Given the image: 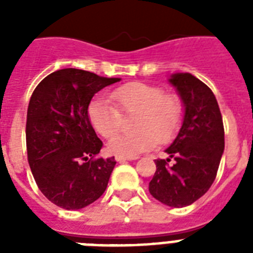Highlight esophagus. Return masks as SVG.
I'll return each instance as SVG.
<instances>
[{
	"instance_id": "1",
	"label": "esophagus",
	"mask_w": 253,
	"mask_h": 253,
	"mask_svg": "<svg viewBox=\"0 0 253 253\" xmlns=\"http://www.w3.org/2000/svg\"><path fill=\"white\" fill-rule=\"evenodd\" d=\"M115 160L118 163H123L126 162V160H134V158H125V156H119V155H117V156H115Z\"/></svg>"
}]
</instances>
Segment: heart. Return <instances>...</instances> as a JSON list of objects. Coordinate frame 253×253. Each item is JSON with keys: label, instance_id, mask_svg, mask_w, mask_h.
<instances>
[{"label": "heart", "instance_id": "heart-1", "mask_svg": "<svg viewBox=\"0 0 253 253\" xmlns=\"http://www.w3.org/2000/svg\"><path fill=\"white\" fill-rule=\"evenodd\" d=\"M114 99L123 113H136L134 132L113 136L109 150L119 156L134 158L154 148L159 143H168L176 135L182 121V103L177 95L164 94L162 87L144 83H130L113 91ZM91 126L105 138L119 130L122 114L107 98L93 99L87 109Z\"/></svg>", "mask_w": 253, "mask_h": 253}]
</instances>
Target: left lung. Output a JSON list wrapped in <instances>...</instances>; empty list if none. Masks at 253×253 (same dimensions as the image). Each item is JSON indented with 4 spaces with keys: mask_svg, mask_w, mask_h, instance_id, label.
Here are the masks:
<instances>
[{
    "mask_svg": "<svg viewBox=\"0 0 253 253\" xmlns=\"http://www.w3.org/2000/svg\"><path fill=\"white\" fill-rule=\"evenodd\" d=\"M169 84L184 105L178 134L155 162L151 196L170 208H185L208 192L215 180L224 151L222 114L211 89L190 73H173ZM172 160L173 163L169 165Z\"/></svg>",
    "mask_w": 253,
    "mask_h": 253,
    "instance_id": "left-lung-1",
    "label": "left lung"
}]
</instances>
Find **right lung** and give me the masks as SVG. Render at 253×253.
Wrapping results in <instances>:
<instances>
[{
  "label": "right lung",
  "mask_w": 253,
  "mask_h": 253,
  "mask_svg": "<svg viewBox=\"0 0 253 253\" xmlns=\"http://www.w3.org/2000/svg\"><path fill=\"white\" fill-rule=\"evenodd\" d=\"M118 81L65 68L43 79L30 98L26 122L30 168L38 188L59 208H86L106 190L117 162L94 159L102 142L87 107L95 93Z\"/></svg>",
  "instance_id": "right-lung-1"
}]
</instances>
